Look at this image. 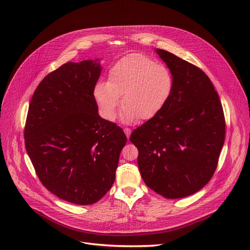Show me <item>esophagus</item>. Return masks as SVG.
Listing matches in <instances>:
<instances>
[{
	"instance_id": "1",
	"label": "esophagus",
	"mask_w": 250,
	"mask_h": 250,
	"mask_svg": "<svg viewBox=\"0 0 250 250\" xmlns=\"http://www.w3.org/2000/svg\"><path fill=\"white\" fill-rule=\"evenodd\" d=\"M124 132H125V136H126L127 138H129L130 133H132V130H130V128H128V127H125V128H124Z\"/></svg>"
}]
</instances>
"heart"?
<instances>
[{
    "instance_id": "b5f03b06",
    "label": "heart",
    "mask_w": 250,
    "mask_h": 250,
    "mask_svg": "<svg viewBox=\"0 0 250 250\" xmlns=\"http://www.w3.org/2000/svg\"><path fill=\"white\" fill-rule=\"evenodd\" d=\"M172 89L173 77L167 67L133 54L112 65L107 82H98L93 94L100 114L109 122L115 118L122 97V120L128 124L154 117L164 107Z\"/></svg>"
}]
</instances>
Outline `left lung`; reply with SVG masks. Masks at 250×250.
<instances>
[{"instance_id":"8db88e82","label":"left lung","mask_w":250,"mask_h":250,"mask_svg":"<svg viewBox=\"0 0 250 250\" xmlns=\"http://www.w3.org/2000/svg\"><path fill=\"white\" fill-rule=\"evenodd\" d=\"M173 77L164 107L134 129L138 166L146 186L166 199L203 188L214 175L225 141L226 123L217 91L196 65L156 49Z\"/></svg>"}]
</instances>
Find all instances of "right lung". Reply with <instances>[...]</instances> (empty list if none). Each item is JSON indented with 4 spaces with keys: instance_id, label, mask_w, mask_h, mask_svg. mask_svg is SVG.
<instances>
[{
    "instance_id": "add662e5",
    "label": "right lung",
    "mask_w": 250,
    "mask_h": 250,
    "mask_svg": "<svg viewBox=\"0 0 250 250\" xmlns=\"http://www.w3.org/2000/svg\"><path fill=\"white\" fill-rule=\"evenodd\" d=\"M93 61L65 62L39 83L24 127L25 148L42 185L76 205L98 202L112 187L126 136L98 114Z\"/></svg>"
}]
</instances>
